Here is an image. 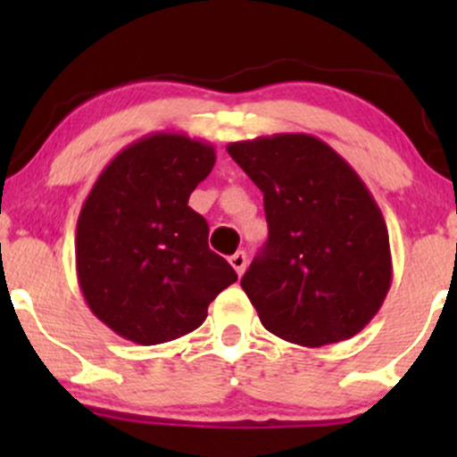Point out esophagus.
<instances>
[{
	"label": "esophagus",
	"mask_w": 457,
	"mask_h": 457,
	"mask_svg": "<svg viewBox=\"0 0 457 457\" xmlns=\"http://www.w3.org/2000/svg\"><path fill=\"white\" fill-rule=\"evenodd\" d=\"M229 264H232V269L238 272V275H243L245 269H246V253H245V251H236L234 255H229Z\"/></svg>",
	"instance_id": "esophagus-1"
}]
</instances>
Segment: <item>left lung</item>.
<instances>
[{
	"mask_svg": "<svg viewBox=\"0 0 457 457\" xmlns=\"http://www.w3.org/2000/svg\"><path fill=\"white\" fill-rule=\"evenodd\" d=\"M264 193L269 240L240 279L266 330L320 348L361 333L391 287L389 232L359 174L305 133L236 141Z\"/></svg>",
	"mask_w": 457,
	"mask_h": 457,
	"instance_id": "left-lung-1",
	"label": "left lung"
}]
</instances>
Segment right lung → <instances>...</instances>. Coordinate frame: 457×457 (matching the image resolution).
<instances>
[{"label": "right lung", "mask_w": 457, "mask_h": 457, "mask_svg": "<svg viewBox=\"0 0 457 457\" xmlns=\"http://www.w3.org/2000/svg\"><path fill=\"white\" fill-rule=\"evenodd\" d=\"M214 148L185 133H152L94 182L77 221V279L92 313L141 345L195 330L238 279L208 249V223L188 195L211 174Z\"/></svg>", "instance_id": "1"}]
</instances>
